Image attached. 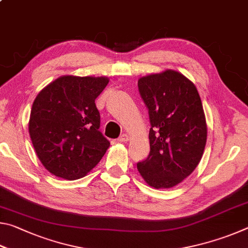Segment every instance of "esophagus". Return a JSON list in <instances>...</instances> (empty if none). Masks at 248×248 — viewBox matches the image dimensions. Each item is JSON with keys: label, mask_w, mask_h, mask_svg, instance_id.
<instances>
[{"label": "esophagus", "mask_w": 248, "mask_h": 248, "mask_svg": "<svg viewBox=\"0 0 248 248\" xmlns=\"http://www.w3.org/2000/svg\"><path fill=\"white\" fill-rule=\"evenodd\" d=\"M118 141L119 142H127V141H129V136L125 133L121 134V136L118 138Z\"/></svg>", "instance_id": "obj_1"}]
</instances>
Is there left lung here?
<instances>
[{
	"label": "left lung",
	"mask_w": 248,
	"mask_h": 248,
	"mask_svg": "<svg viewBox=\"0 0 248 248\" xmlns=\"http://www.w3.org/2000/svg\"><path fill=\"white\" fill-rule=\"evenodd\" d=\"M149 109L150 154L137 164L142 178L156 189L182 183L198 166L208 128L195 84L184 74L167 69L138 81Z\"/></svg>",
	"instance_id": "left-lung-1"
}]
</instances>
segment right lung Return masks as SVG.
I'll return each instance as SVG.
<instances>
[{"mask_svg": "<svg viewBox=\"0 0 248 248\" xmlns=\"http://www.w3.org/2000/svg\"><path fill=\"white\" fill-rule=\"evenodd\" d=\"M107 77L63 75L41 90L33 100L28 131L41 164L57 177L86 176L109 148L99 131L95 99Z\"/></svg>", "mask_w": 248, "mask_h": 248, "instance_id": "1", "label": "right lung"}]
</instances>
